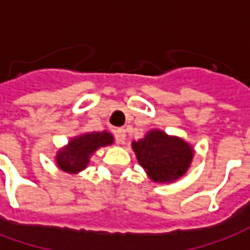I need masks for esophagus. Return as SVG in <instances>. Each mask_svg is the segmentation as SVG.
<instances>
[{
	"label": "esophagus",
	"instance_id": "esophagus-1",
	"mask_svg": "<svg viewBox=\"0 0 250 250\" xmlns=\"http://www.w3.org/2000/svg\"><path fill=\"white\" fill-rule=\"evenodd\" d=\"M115 139H116V143H125V131L123 128H118V130L114 131Z\"/></svg>",
	"mask_w": 250,
	"mask_h": 250
}]
</instances>
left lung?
<instances>
[{
    "label": "left lung",
    "instance_id": "8db88e82",
    "mask_svg": "<svg viewBox=\"0 0 250 250\" xmlns=\"http://www.w3.org/2000/svg\"><path fill=\"white\" fill-rule=\"evenodd\" d=\"M131 147L138 163L155 184H173L188 173L194 148L184 138L152 128Z\"/></svg>",
    "mask_w": 250,
    "mask_h": 250
}]
</instances>
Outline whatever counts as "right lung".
I'll return each mask as SVG.
<instances>
[{
	"mask_svg": "<svg viewBox=\"0 0 250 250\" xmlns=\"http://www.w3.org/2000/svg\"><path fill=\"white\" fill-rule=\"evenodd\" d=\"M114 143V135L108 131L83 132L71 138L65 146L59 148L55 157L56 166L62 171L77 174L85 170L91 157L100 147Z\"/></svg>",
	"mask_w": 250,
	"mask_h": 250,
	"instance_id": "obj_1",
	"label": "right lung"
}]
</instances>
